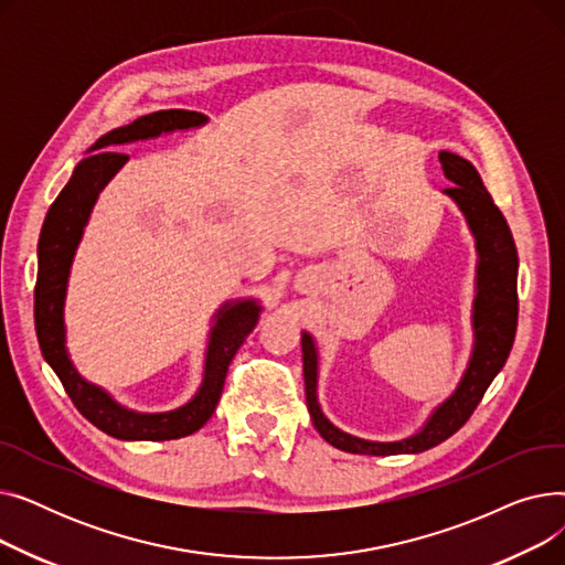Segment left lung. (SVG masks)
I'll list each match as a JSON object with an SVG mask.
<instances>
[{
  "instance_id": "1",
  "label": "left lung",
  "mask_w": 565,
  "mask_h": 565,
  "mask_svg": "<svg viewBox=\"0 0 565 565\" xmlns=\"http://www.w3.org/2000/svg\"><path fill=\"white\" fill-rule=\"evenodd\" d=\"M444 175L454 188L444 190L465 215V222L477 245V295L471 307L473 345L467 369L454 394L441 401L424 422V426L409 437L394 441H373L354 437L337 428L324 417L318 403V348L309 332H302V362L305 390L311 422L320 437L332 447L348 454L364 456H396L422 454L465 426L471 412L481 403L490 382L503 369L515 341L518 330V249L511 228L501 211L488 194L481 175L469 160L451 151H439Z\"/></svg>"
}]
</instances>
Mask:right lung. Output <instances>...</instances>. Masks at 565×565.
<instances>
[{"instance_id": "obj_1", "label": "right lung", "mask_w": 565, "mask_h": 565, "mask_svg": "<svg viewBox=\"0 0 565 565\" xmlns=\"http://www.w3.org/2000/svg\"><path fill=\"white\" fill-rule=\"evenodd\" d=\"M205 124L207 116L201 111L162 109L137 118L130 126L114 128L111 132L103 135L88 148V156L75 167L71 181L50 205L41 228L34 318L43 360L62 380L66 394L82 417L116 439L164 441L188 437L203 428L220 403L231 360L235 358L237 348L254 332L263 311V305L254 298L228 300L215 311L213 328L207 334L203 380L199 390L185 405L169 412H135L116 403L111 394L79 375L66 348L64 307L73 258L100 192L118 173V169L128 162V156L107 151V148L139 139H153L175 130H192ZM92 150L97 153L92 154Z\"/></svg>"}]
</instances>
